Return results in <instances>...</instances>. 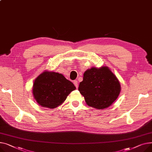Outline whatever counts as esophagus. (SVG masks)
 Here are the masks:
<instances>
[{"label":"esophagus","instance_id":"34e87169","mask_svg":"<svg viewBox=\"0 0 152 152\" xmlns=\"http://www.w3.org/2000/svg\"><path fill=\"white\" fill-rule=\"evenodd\" d=\"M74 84L75 86L77 88H78V82L77 81V80H74Z\"/></svg>","mask_w":152,"mask_h":152}]
</instances>
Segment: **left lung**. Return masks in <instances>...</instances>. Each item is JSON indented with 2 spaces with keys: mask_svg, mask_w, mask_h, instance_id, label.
I'll list each match as a JSON object with an SVG mask.
<instances>
[{
  "mask_svg": "<svg viewBox=\"0 0 152 152\" xmlns=\"http://www.w3.org/2000/svg\"><path fill=\"white\" fill-rule=\"evenodd\" d=\"M78 91L87 105L100 110L109 107L117 99L121 86L108 67H91L85 72Z\"/></svg>",
  "mask_w": 152,
  "mask_h": 152,
  "instance_id": "left-lung-1",
  "label": "left lung"
}]
</instances>
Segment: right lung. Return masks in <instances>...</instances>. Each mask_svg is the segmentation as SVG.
<instances>
[{
  "instance_id": "right-lung-1",
  "label": "right lung",
  "mask_w": 152,
  "mask_h": 152,
  "mask_svg": "<svg viewBox=\"0 0 152 152\" xmlns=\"http://www.w3.org/2000/svg\"><path fill=\"white\" fill-rule=\"evenodd\" d=\"M75 89L62 74L46 70L35 78L32 93L35 101L43 107L55 109Z\"/></svg>"
}]
</instances>
